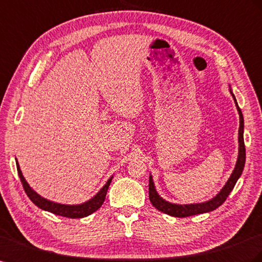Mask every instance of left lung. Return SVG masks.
Listing matches in <instances>:
<instances>
[{"instance_id":"left-lung-1","label":"left lung","mask_w":262,"mask_h":262,"mask_svg":"<svg viewBox=\"0 0 262 262\" xmlns=\"http://www.w3.org/2000/svg\"><path fill=\"white\" fill-rule=\"evenodd\" d=\"M229 93L232 96V99H234L238 115H239L238 158H237L234 171H232L228 181L226 182L224 187L219 190V192L216 194V196H214L213 199H210L206 202L195 203V204H174V203L165 201L163 197L160 196V194L158 193L157 188H155V184L153 182L152 175L150 174V180H148V197H150V201L153 206L157 209H159L160 211H162V213L167 214L173 217L182 218V217H188V216L213 211L221 206V205L226 201V199H227L228 195L230 194L232 188L235 187L237 181L239 180L240 176H242V173L245 167V162H246V148H245V142H244V116L237 103L235 95L232 94L230 84H229Z\"/></svg>"}]
</instances>
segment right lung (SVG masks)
<instances>
[{
  "label": "right lung",
  "instance_id": "add662e5",
  "mask_svg": "<svg viewBox=\"0 0 262 262\" xmlns=\"http://www.w3.org/2000/svg\"><path fill=\"white\" fill-rule=\"evenodd\" d=\"M16 161V167H17V173L20 179V182L23 184V187L25 189V193L27 196L30 197V200L36 205L37 207L40 209H43L45 211H49V213H53L55 215L62 216V217H67V218H83L91 215L95 213L96 210L101 207V205L103 204L105 200V195H107L108 188L110 186V183L114 179V175L107 181V183L104 184L102 188L99 190V192L90 199L89 201L81 203V204H74V205H68V204H60V203H56L53 201H49L47 199H44L43 196H40L37 192L30 186V184L27 183L25 178L23 176L22 171H20V167L17 160Z\"/></svg>",
  "mask_w": 262,
  "mask_h": 262
}]
</instances>
